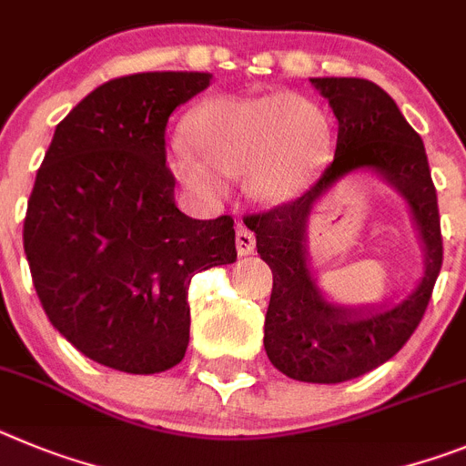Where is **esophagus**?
Returning <instances> with one entry per match:
<instances>
[{
  "mask_svg": "<svg viewBox=\"0 0 466 466\" xmlns=\"http://www.w3.org/2000/svg\"><path fill=\"white\" fill-rule=\"evenodd\" d=\"M253 250H255V234L250 232V229H246L238 225L237 228V253L241 255V258H246V255H250Z\"/></svg>",
  "mask_w": 466,
  "mask_h": 466,
  "instance_id": "1",
  "label": "esophagus"
}]
</instances>
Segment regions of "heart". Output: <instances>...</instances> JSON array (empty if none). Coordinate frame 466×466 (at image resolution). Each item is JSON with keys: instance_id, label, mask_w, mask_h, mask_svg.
<instances>
[{"instance_id": "b5f03b06", "label": "heart", "mask_w": 466, "mask_h": 466, "mask_svg": "<svg viewBox=\"0 0 466 466\" xmlns=\"http://www.w3.org/2000/svg\"><path fill=\"white\" fill-rule=\"evenodd\" d=\"M332 132L325 111L301 95L216 97L186 120V146H174L169 169L186 190L220 202L225 176H241L259 204L295 195L322 165Z\"/></svg>"}]
</instances>
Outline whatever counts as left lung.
<instances>
[{
	"mask_svg": "<svg viewBox=\"0 0 466 466\" xmlns=\"http://www.w3.org/2000/svg\"><path fill=\"white\" fill-rule=\"evenodd\" d=\"M339 123L332 165L297 197L243 218L258 253L274 274L264 318V350L285 376L304 383H341L388 362L409 341L430 304L443 246L437 190L422 139L395 99L367 78H309ZM355 170L376 175L405 199L423 246L417 288L397 302L341 305L317 285L308 255V223L332 185Z\"/></svg>",
	"mask_w": 466,
	"mask_h": 466,
	"instance_id": "obj_1",
	"label": "left lung"
}]
</instances>
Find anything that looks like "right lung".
<instances>
[{"label":"right lung","mask_w":466,"mask_h":466,"mask_svg":"<svg viewBox=\"0 0 466 466\" xmlns=\"http://www.w3.org/2000/svg\"><path fill=\"white\" fill-rule=\"evenodd\" d=\"M207 71H146L95 87L56 127L23 243L36 295L86 358L127 374L176 367L197 271L237 259L234 220L176 207L165 129L211 86Z\"/></svg>","instance_id":"obj_1"}]
</instances>
